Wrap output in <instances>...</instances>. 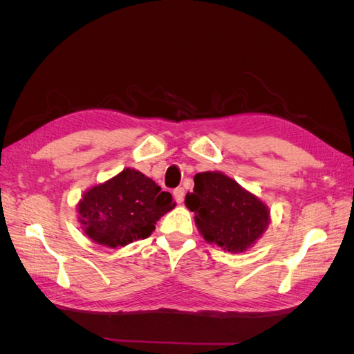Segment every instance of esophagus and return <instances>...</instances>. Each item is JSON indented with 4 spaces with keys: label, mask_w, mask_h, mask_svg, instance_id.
Instances as JSON below:
<instances>
[{
    "label": "esophagus",
    "mask_w": 354,
    "mask_h": 354,
    "mask_svg": "<svg viewBox=\"0 0 354 354\" xmlns=\"http://www.w3.org/2000/svg\"><path fill=\"white\" fill-rule=\"evenodd\" d=\"M173 195H174L176 201H177L178 203H181V202H183V199H185V189H183V187H177V189H174Z\"/></svg>",
    "instance_id": "34e87169"
}]
</instances>
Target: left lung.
Returning <instances> with one entry per match:
<instances>
[{"mask_svg":"<svg viewBox=\"0 0 354 354\" xmlns=\"http://www.w3.org/2000/svg\"><path fill=\"white\" fill-rule=\"evenodd\" d=\"M194 181V192L186 195L185 203L195 212L196 227L208 243L236 254L263 236L270 211L259 196L220 171L198 173Z\"/></svg>","mask_w":354,"mask_h":354,"instance_id":"left-lung-1","label":"left lung"}]
</instances>
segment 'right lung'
I'll return each mask as SVG.
<instances>
[{"mask_svg": "<svg viewBox=\"0 0 354 354\" xmlns=\"http://www.w3.org/2000/svg\"><path fill=\"white\" fill-rule=\"evenodd\" d=\"M176 207L169 192L134 168L84 192L77 211L81 229L93 242L118 248L146 239L156 221Z\"/></svg>", "mask_w": 354, "mask_h": 354, "instance_id": "add662e5", "label": "right lung"}]
</instances>
